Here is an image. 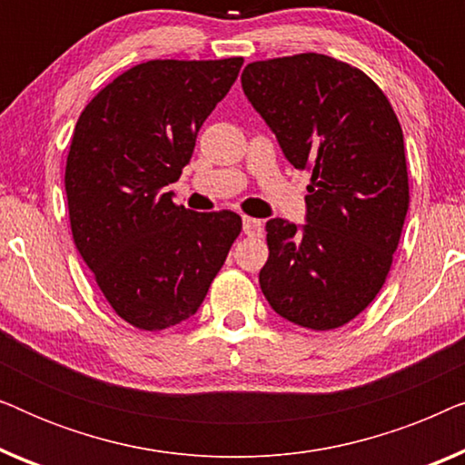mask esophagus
Segmentation results:
<instances>
[{
	"mask_svg": "<svg viewBox=\"0 0 465 465\" xmlns=\"http://www.w3.org/2000/svg\"><path fill=\"white\" fill-rule=\"evenodd\" d=\"M243 232L247 237H260L264 232V222L256 218H243Z\"/></svg>",
	"mask_w": 465,
	"mask_h": 465,
	"instance_id": "1",
	"label": "esophagus"
}]
</instances>
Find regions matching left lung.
I'll list each match as a JSON object with an SVG mask.
<instances>
[{
  "label": "left lung",
  "instance_id": "1",
  "mask_svg": "<svg viewBox=\"0 0 465 465\" xmlns=\"http://www.w3.org/2000/svg\"><path fill=\"white\" fill-rule=\"evenodd\" d=\"M241 84L285 158L311 173L307 224L266 222L262 294L296 326H345L383 288L402 234V126L361 69L326 54L253 61Z\"/></svg>",
  "mask_w": 465,
  "mask_h": 465
}]
</instances>
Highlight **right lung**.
Here are the masks:
<instances>
[{"mask_svg": "<svg viewBox=\"0 0 465 465\" xmlns=\"http://www.w3.org/2000/svg\"><path fill=\"white\" fill-rule=\"evenodd\" d=\"M241 65V56L139 63L75 123L65 167L74 243L110 307L139 330L194 315L243 226L228 209L190 212L164 193Z\"/></svg>", "mask_w": 465, "mask_h": 465, "instance_id": "right-lung-1", "label": "right lung"}]
</instances>
